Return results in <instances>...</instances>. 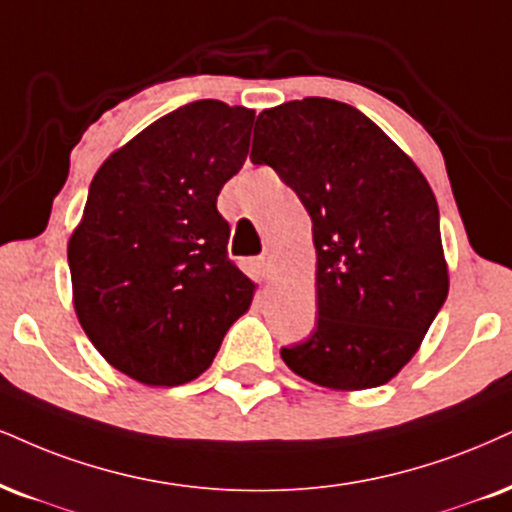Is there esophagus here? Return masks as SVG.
Listing matches in <instances>:
<instances>
[{
	"label": "esophagus",
	"mask_w": 512,
	"mask_h": 512,
	"mask_svg": "<svg viewBox=\"0 0 512 512\" xmlns=\"http://www.w3.org/2000/svg\"><path fill=\"white\" fill-rule=\"evenodd\" d=\"M258 268H261L263 275L273 280V275H275V256L273 254L258 256Z\"/></svg>",
	"instance_id": "esophagus-1"
}]
</instances>
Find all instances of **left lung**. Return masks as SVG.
Here are the masks:
<instances>
[{
  "mask_svg": "<svg viewBox=\"0 0 512 512\" xmlns=\"http://www.w3.org/2000/svg\"><path fill=\"white\" fill-rule=\"evenodd\" d=\"M251 161L273 168L313 223L318 323L282 361L334 391L387 384L449 294L430 182L368 116L325 97L258 113Z\"/></svg>",
  "mask_w": 512,
  "mask_h": 512,
  "instance_id": "8db88e82",
  "label": "left lung"
}]
</instances>
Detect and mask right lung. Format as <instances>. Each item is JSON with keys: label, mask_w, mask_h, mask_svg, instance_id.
Returning <instances> with one entry per match:
<instances>
[{"label": "right lung", "mask_w": 512, "mask_h": 512, "mask_svg": "<svg viewBox=\"0 0 512 512\" xmlns=\"http://www.w3.org/2000/svg\"><path fill=\"white\" fill-rule=\"evenodd\" d=\"M256 113L201 99L99 166L68 239L73 306L106 363L149 387L192 382L256 285L227 261L220 189L244 166Z\"/></svg>", "instance_id": "1"}]
</instances>
